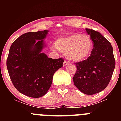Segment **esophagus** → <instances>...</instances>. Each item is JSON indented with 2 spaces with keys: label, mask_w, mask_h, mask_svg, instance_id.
<instances>
[{
  "label": "esophagus",
  "mask_w": 121,
  "mask_h": 121,
  "mask_svg": "<svg viewBox=\"0 0 121 121\" xmlns=\"http://www.w3.org/2000/svg\"><path fill=\"white\" fill-rule=\"evenodd\" d=\"M67 64H68V61H64V63H63V65H64V66H65V65H67Z\"/></svg>",
  "instance_id": "1"
}]
</instances>
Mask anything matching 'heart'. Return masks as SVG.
<instances>
[{
    "mask_svg": "<svg viewBox=\"0 0 121 121\" xmlns=\"http://www.w3.org/2000/svg\"><path fill=\"white\" fill-rule=\"evenodd\" d=\"M56 47L66 55L69 60L82 61L90 56L93 49V41L86 35L74 33L57 39Z\"/></svg>",
    "mask_w": 121,
    "mask_h": 121,
    "instance_id": "heart-1",
    "label": "heart"
}]
</instances>
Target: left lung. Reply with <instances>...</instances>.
<instances>
[{"label": "left lung", "mask_w": 121, "mask_h": 121, "mask_svg": "<svg viewBox=\"0 0 121 121\" xmlns=\"http://www.w3.org/2000/svg\"><path fill=\"white\" fill-rule=\"evenodd\" d=\"M93 41V49L86 60L75 63L74 85L82 93L93 95L104 90L109 84L115 67L111 44L100 33L86 29Z\"/></svg>", "instance_id": "obj_1"}]
</instances>
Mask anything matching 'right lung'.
<instances>
[{"mask_svg":"<svg viewBox=\"0 0 121 121\" xmlns=\"http://www.w3.org/2000/svg\"><path fill=\"white\" fill-rule=\"evenodd\" d=\"M48 32L45 30L23 34L10 48L6 61L9 76L17 90L29 97L44 95L54 73L63 67V58L53 59L41 53Z\"/></svg>","mask_w":121,"mask_h":121,"instance_id":"right-lung-1","label":"right lung"}]
</instances>
